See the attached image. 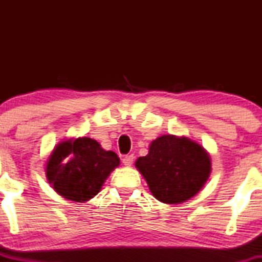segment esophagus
I'll use <instances>...</instances> for the list:
<instances>
[{
  "label": "esophagus",
  "instance_id": "esophagus-1",
  "mask_svg": "<svg viewBox=\"0 0 262 262\" xmlns=\"http://www.w3.org/2000/svg\"><path fill=\"white\" fill-rule=\"evenodd\" d=\"M122 161H123V165H124V166H127V167L132 166V164H133V161H134V156L133 155L124 156Z\"/></svg>",
  "mask_w": 262,
  "mask_h": 262
}]
</instances>
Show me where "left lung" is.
I'll return each mask as SVG.
<instances>
[{"instance_id":"obj_1","label":"left lung","mask_w":262,"mask_h":262,"mask_svg":"<svg viewBox=\"0 0 262 262\" xmlns=\"http://www.w3.org/2000/svg\"><path fill=\"white\" fill-rule=\"evenodd\" d=\"M135 167L156 200L180 204L203 188L212 172V160L197 141L165 134L150 143L148 155L137 159Z\"/></svg>"}]
</instances>
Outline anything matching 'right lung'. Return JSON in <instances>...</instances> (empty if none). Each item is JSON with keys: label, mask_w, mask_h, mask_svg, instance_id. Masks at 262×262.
Wrapping results in <instances>:
<instances>
[{"label": "right lung", "mask_w": 262, "mask_h": 262, "mask_svg": "<svg viewBox=\"0 0 262 262\" xmlns=\"http://www.w3.org/2000/svg\"><path fill=\"white\" fill-rule=\"evenodd\" d=\"M119 164L116 152L104 150L91 138H70L54 146L45 164V176L60 196L83 203L101 191Z\"/></svg>", "instance_id": "right-lung-1"}]
</instances>
